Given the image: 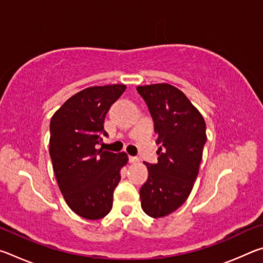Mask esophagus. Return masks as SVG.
<instances>
[{"label": "esophagus", "instance_id": "1", "mask_svg": "<svg viewBox=\"0 0 263 263\" xmlns=\"http://www.w3.org/2000/svg\"><path fill=\"white\" fill-rule=\"evenodd\" d=\"M128 160H130L131 163H139L140 162L139 158H137V157H130L128 158Z\"/></svg>", "mask_w": 263, "mask_h": 263}]
</instances>
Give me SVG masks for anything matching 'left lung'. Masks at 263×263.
I'll list each match as a JSON object with an SVG mask.
<instances>
[{"mask_svg":"<svg viewBox=\"0 0 263 263\" xmlns=\"http://www.w3.org/2000/svg\"><path fill=\"white\" fill-rule=\"evenodd\" d=\"M158 133V163L144 162L148 179L140 189L141 208L160 218L179 209L193 190L206 141L205 121L183 92L168 83L138 86Z\"/></svg>","mask_w":263,"mask_h":263,"instance_id":"8db88e82","label":"left lung"}]
</instances>
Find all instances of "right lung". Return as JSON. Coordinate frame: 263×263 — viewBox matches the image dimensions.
Wrapping results in <instances>:
<instances>
[{
    "label": "right lung",
    "mask_w": 263,
    "mask_h": 263,
    "mask_svg": "<svg viewBox=\"0 0 263 263\" xmlns=\"http://www.w3.org/2000/svg\"><path fill=\"white\" fill-rule=\"evenodd\" d=\"M125 84L83 89L65 102L50 123V155L59 189L67 205L86 219H101L112 208L114 191L125 152L97 148L110 106L125 91Z\"/></svg>",
    "instance_id": "1"
}]
</instances>
